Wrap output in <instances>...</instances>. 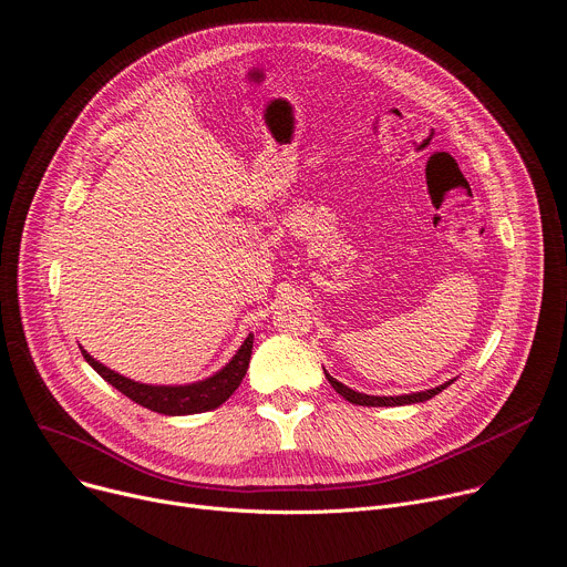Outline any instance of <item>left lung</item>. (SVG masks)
Returning a JSON list of instances; mask_svg holds the SVG:
<instances>
[{"mask_svg": "<svg viewBox=\"0 0 567 567\" xmlns=\"http://www.w3.org/2000/svg\"><path fill=\"white\" fill-rule=\"evenodd\" d=\"M326 371V369H323ZM326 378L328 382L332 384V389L343 395L348 402L352 404H362V406H400V404H414V402H425L434 395H439L443 389H447L454 380L441 384V386H434V389H425V391H416V393H404V395H369V393H359L346 384H341L339 380H334L328 371H326Z\"/></svg>", "mask_w": 567, "mask_h": 567, "instance_id": "left-lung-1", "label": "left lung"}]
</instances>
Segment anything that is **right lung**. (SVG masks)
<instances>
[{
	"label": "right lung",
	"mask_w": 567,
	"mask_h": 567,
	"mask_svg": "<svg viewBox=\"0 0 567 567\" xmlns=\"http://www.w3.org/2000/svg\"><path fill=\"white\" fill-rule=\"evenodd\" d=\"M81 352L85 357V362L104 378L109 384H113L117 391H122L126 398H131L133 402L158 411V414L165 416H189V414H200V411H210L217 409L219 404H224L235 389L241 384L248 362H250V352H252V334H248L244 339V343L239 346V350L233 354L230 362L217 371L215 375L192 382V384H144V382H135L131 378H124L120 373H115L113 369L104 367L101 362L83 350Z\"/></svg>",
	"instance_id": "obj_1"
}]
</instances>
